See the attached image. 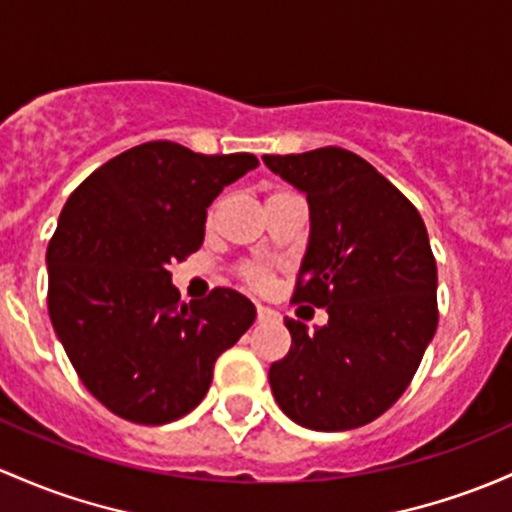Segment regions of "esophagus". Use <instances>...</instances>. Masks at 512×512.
Masks as SVG:
<instances>
[{
    "label": "esophagus",
    "mask_w": 512,
    "mask_h": 512,
    "mask_svg": "<svg viewBox=\"0 0 512 512\" xmlns=\"http://www.w3.org/2000/svg\"><path fill=\"white\" fill-rule=\"evenodd\" d=\"M277 319H279L277 311H272V309H267V306L257 304V321H277Z\"/></svg>",
    "instance_id": "34e87169"
}]
</instances>
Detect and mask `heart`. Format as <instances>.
Segmentation results:
<instances>
[{
    "label": "heart",
    "instance_id": "b5f03b06",
    "mask_svg": "<svg viewBox=\"0 0 512 512\" xmlns=\"http://www.w3.org/2000/svg\"><path fill=\"white\" fill-rule=\"evenodd\" d=\"M277 193H284V191H277ZM277 193H272V196H277ZM242 277H245V282L250 284L252 289L270 287V274H267V270H262V267H247V270L242 272Z\"/></svg>",
    "mask_w": 512,
    "mask_h": 512
}]
</instances>
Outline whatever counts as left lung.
I'll return each mask as SVG.
<instances>
[{"mask_svg": "<svg viewBox=\"0 0 512 512\" xmlns=\"http://www.w3.org/2000/svg\"><path fill=\"white\" fill-rule=\"evenodd\" d=\"M262 161L306 193L311 230L292 299L328 314L314 331L284 321L292 348L272 363V395L306 429L363 427L400 400L437 331V262L424 220L348 149Z\"/></svg>", "mask_w": 512, "mask_h": 512, "instance_id": "left-lung-1", "label": "left lung"}]
</instances>
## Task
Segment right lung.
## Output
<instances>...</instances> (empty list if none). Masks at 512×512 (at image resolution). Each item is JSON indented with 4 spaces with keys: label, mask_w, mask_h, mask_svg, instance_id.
<instances>
[{
    "label": "right lung",
    "mask_w": 512,
    "mask_h": 512,
    "mask_svg": "<svg viewBox=\"0 0 512 512\" xmlns=\"http://www.w3.org/2000/svg\"><path fill=\"white\" fill-rule=\"evenodd\" d=\"M257 164L147 142L95 169L63 206L46 250L48 314L78 378L117 417H184L255 321L235 289L184 304L169 265L203 245L206 208Z\"/></svg>",
    "instance_id": "right-lung-1"
}]
</instances>
